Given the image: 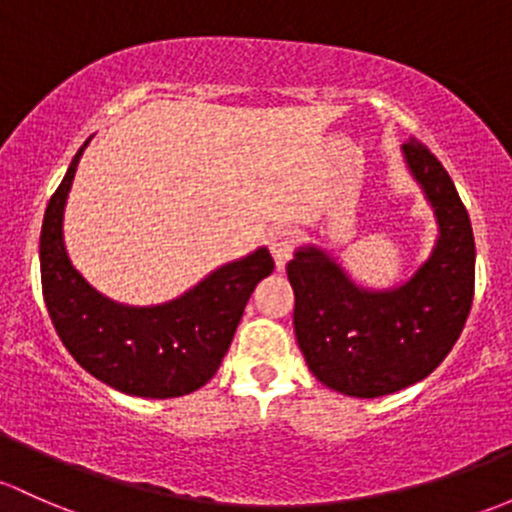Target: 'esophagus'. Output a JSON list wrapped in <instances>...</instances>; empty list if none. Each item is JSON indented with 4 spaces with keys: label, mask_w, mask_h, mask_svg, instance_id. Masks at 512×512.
<instances>
[{
    "label": "esophagus",
    "mask_w": 512,
    "mask_h": 512,
    "mask_svg": "<svg viewBox=\"0 0 512 512\" xmlns=\"http://www.w3.org/2000/svg\"><path fill=\"white\" fill-rule=\"evenodd\" d=\"M294 247H297V235H294L292 230H277V233L272 235L270 252L274 257V265H277V270H284V267H287Z\"/></svg>",
    "instance_id": "esophagus-1"
}]
</instances>
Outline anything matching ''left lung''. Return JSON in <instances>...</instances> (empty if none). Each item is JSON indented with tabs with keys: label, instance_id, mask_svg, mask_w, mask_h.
Segmentation results:
<instances>
[{
	"label": "left lung",
	"instance_id": "1",
	"mask_svg": "<svg viewBox=\"0 0 512 512\" xmlns=\"http://www.w3.org/2000/svg\"><path fill=\"white\" fill-rule=\"evenodd\" d=\"M402 154L439 225L432 255L405 284L358 287L314 245L299 247L287 265L306 365L316 380L351 397H383L427 378L454 348L471 311L476 245L469 213L424 144L410 139Z\"/></svg>",
	"mask_w": 512,
	"mask_h": 512
}]
</instances>
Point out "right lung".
<instances>
[{"label":"right lung","instance_id":"1","mask_svg":"<svg viewBox=\"0 0 512 512\" xmlns=\"http://www.w3.org/2000/svg\"><path fill=\"white\" fill-rule=\"evenodd\" d=\"M88 142L73 157L43 215L39 257L48 316L68 353L100 383L152 400L188 395L220 368L247 299L257 282L272 274L274 260L260 247L157 306L102 297L71 265L63 245L66 198Z\"/></svg>","mask_w":512,"mask_h":512}]
</instances>
